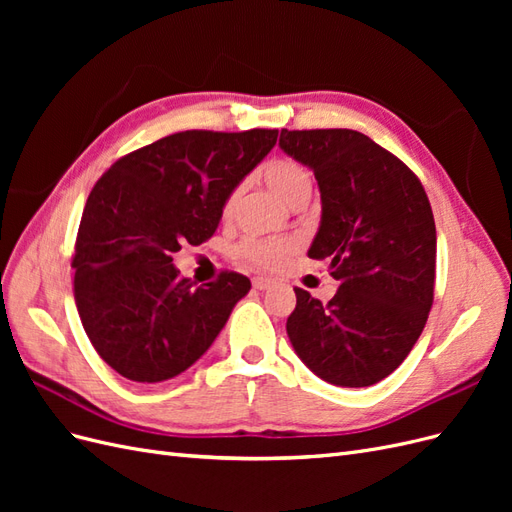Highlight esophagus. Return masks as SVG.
Returning <instances> with one entry per match:
<instances>
[{
  "label": "esophagus",
  "mask_w": 512,
  "mask_h": 512,
  "mask_svg": "<svg viewBox=\"0 0 512 512\" xmlns=\"http://www.w3.org/2000/svg\"><path fill=\"white\" fill-rule=\"evenodd\" d=\"M252 286H254L256 290H267V288H271V286H273V280H271V277L256 275L254 280H252Z\"/></svg>",
  "instance_id": "esophagus-1"
}]
</instances>
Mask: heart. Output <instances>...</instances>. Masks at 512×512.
I'll return each instance as SVG.
<instances>
[{
    "mask_svg": "<svg viewBox=\"0 0 512 512\" xmlns=\"http://www.w3.org/2000/svg\"><path fill=\"white\" fill-rule=\"evenodd\" d=\"M262 177H265L269 188L290 207L299 205V203H307L309 196H312V190H314V179H312V175H309V170L301 162L292 160V158L269 160L265 166H262ZM239 192H241V188L237 185V188H232L226 194L224 203H222L224 218L232 213V209H235ZM292 250H294L292 241L247 237L235 247V254L239 258L254 262V265H260V267H277V265H282Z\"/></svg>",
    "mask_w": 512,
    "mask_h": 512,
    "instance_id": "obj_1",
    "label": "heart"
}]
</instances>
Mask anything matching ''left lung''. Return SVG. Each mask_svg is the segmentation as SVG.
I'll use <instances>...</instances> for the list:
<instances>
[{
  "label": "left lung",
  "instance_id": "obj_1",
  "mask_svg": "<svg viewBox=\"0 0 512 512\" xmlns=\"http://www.w3.org/2000/svg\"><path fill=\"white\" fill-rule=\"evenodd\" d=\"M280 147L314 170L322 220L307 254L339 282L329 303L294 288L292 348L322 380L371 386L425 329L436 284L429 198L404 162L356 130H282Z\"/></svg>",
  "mask_w": 512,
  "mask_h": 512
}]
</instances>
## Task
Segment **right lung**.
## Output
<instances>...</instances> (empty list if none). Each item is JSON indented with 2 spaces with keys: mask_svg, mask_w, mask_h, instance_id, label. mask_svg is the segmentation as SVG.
Instances as JSON below:
<instances>
[{
  "mask_svg": "<svg viewBox=\"0 0 512 512\" xmlns=\"http://www.w3.org/2000/svg\"><path fill=\"white\" fill-rule=\"evenodd\" d=\"M277 130H185L119 158L91 190L74 243V301L91 346L119 376L162 382L203 356L250 280L222 271L194 288L181 245L213 237L226 194Z\"/></svg>",
  "mask_w": 512,
  "mask_h": 512,
  "instance_id": "1",
  "label": "right lung"
}]
</instances>
